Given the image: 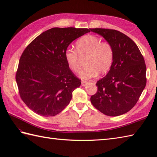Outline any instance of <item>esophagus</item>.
<instances>
[{
    "label": "esophagus",
    "mask_w": 157,
    "mask_h": 157,
    "mask_svg": "<svg viewBox=\"0 0 157 157\" xmlns=\"http://www.w3.org/2000/svg\"><path fill=\"white\" fill-rule=\"evenodd\" d=\"M81 83H82V86H85L88 84V82L85 81V80H82V81L81 82Z\"/></svg>",
    "instance_id": "obj_1"
}]
</instances>
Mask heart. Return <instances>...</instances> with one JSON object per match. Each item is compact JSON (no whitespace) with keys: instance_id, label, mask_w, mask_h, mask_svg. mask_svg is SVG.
<instances>
[{"instance_id":"b5f03b06","label":"heart","mask_w":157,"mask_h":157,"mask_svg":"<svg viewBox=\"0 0 157 157\" xmlns=\"http://www.w3.org/2000/svg\"><path fill=\"white\" fill-rule=\"evenodd\" d=\"M85 67L80 72V77L88 80L99 74H105L110 69L114 58V50L108 42L92 35H85L76 42V50L68 48L65 52V59L69 67L74 72L80 69L81 58H85Z\"/></svg>"}]
</instances>
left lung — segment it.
<instances>
[{
	"label": "left lung",
	"mask_w": 157,
	"mask_h": 157,
	"mask_svg": "<svg viewBox=\"0 0 157 157\" xmlns=\"http://www.w3.org/2000/svg\"><path fill=\"white\" fill-rule=\"evenodd\" d=\"M90 29L102 36L114 50L111 69L97 82L98 92L90 101L104 115H123L134 107L145 87L144 58L135 42L124 33L101 28Z\"/></svg>",
	"instance_id": "obj_1"
}]
</instances>
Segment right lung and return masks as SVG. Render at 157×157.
Returning a JSON list of instances; mask_svg holds the SVG:
<instances>
[{
	"label": "right lung",
	"mask_w": 157,
	"mask_h": 157,
	"mask_svg": "<svg viewBox=\"0 0 157 157\" xmlns=\"http://www.w3.org/2000/svg\"><path fill=\"white\" fill-rule=\"evenodd\" d=\"M88 29L54 27L43 32L22 53L16 75L20 97L43 117L58 115L68 105L81 81L69 69L65 52Z\"/></svg>",
	"instance_id": "1"
}]
</instances>
